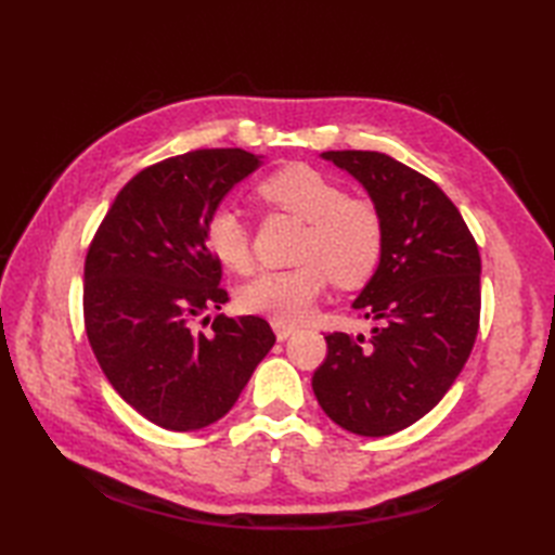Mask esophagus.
I'll return each mask as SVG.
<instances>
[{"label":"esophagus","instance_id":"esophagus-1","mask_svg":"<svg viewBox=\"0 0 555 555\" xmlns=\"http://www.w3.org/2000/svg\"><path fill=\"white\" fill-rule=\"evenodd\" d=\"M271 326H274V334H276L279 340H286V338H291L293 334H296V326H291V324H279V322H274Z\"/></svg>","mask_w":555,"mask_h":555}]
</instances>
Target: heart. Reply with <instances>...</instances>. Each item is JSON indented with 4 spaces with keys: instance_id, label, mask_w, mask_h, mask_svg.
<instances>
[{
    "instance_id": "b5f03b06",
    "label": "heart",
    "mask_w": 555,
    "mask_h": 555,
    "mask_svg": "<svg viewBox=\"0 0 555 555\" xmlns=\"http://www.w3.org/2000/svg\"><path fill=\"white\" fill-rule=\"evenodd\" d=\"M262 203L308 223L298 259L288 271H259L238 288L235 302L245 314L293 324L322 296L326 276L340 288H358L382 259V217L364 199H350L346 188L308 164H288L257 185ZM205 245L217 262L243 274L250 267V241L241 217L221 207L205 227Z\"/></svg>"
}]
</instances>
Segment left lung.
<instances>
[{"label":"left lung","instance_id":"obj_1","mask_svg":"<svg viewBox=\"0 0 555 555\" xmlns=\"http://www.w3.org/2000/svg\"><path fill=\"white\" fill-rule=\"evenodd\" d=\"M320 157L367 191L384 247L352 302L376 322L372 336L328 334L312 388L338 427L388 436L427 415L465 367L479 328L481 259L457 207L427 176L382 152Z\"/></svg>","mask_w":555,"mask_h":555}]
</instances>
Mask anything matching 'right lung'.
I'll use <instances>...</instances> for the list:
<instances>
[{"instance_id": "right-lung-1", "label": "right lung", "mask_w": 555, "mask_h": 555, "mask_svg": "<svg viewBox=\"0 0 555 555\" xmlns=\"http://www.w3.org/2000/svg\"><path fill=\"white\" fill-rule=\"evenodd\" d=\"M262 167L241 147L195 150L143 169L116 195L86 257L82 312L114 391L145 420L195 431L221 420L274 346L262 317H199L229 302L205 227Z\"/></svg>"}]
</instances>
